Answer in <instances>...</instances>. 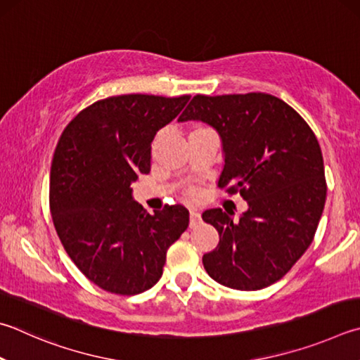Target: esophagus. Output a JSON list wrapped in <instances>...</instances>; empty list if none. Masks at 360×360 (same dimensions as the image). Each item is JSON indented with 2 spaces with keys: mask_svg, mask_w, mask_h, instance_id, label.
Segmentation results:
<instances>
[{
  "mask_svg": "<svg viewBox=\"0 0 360 360\" xmlns=\"http://www.w3.org/2000/svg\"><path fill=\"white\" fill-rule=\"evenodd\" d=\"M200 220H201V214L198 209H191V226L198 225Z\"/></svg>",
  "mask_w": 360,
  "mask_h": 360,
  "instance_id": "obj_1",
  "label": "esophagus"
}]
</instances>
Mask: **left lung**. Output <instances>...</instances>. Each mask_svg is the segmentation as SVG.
<instances>
[{
	"instance_id": "left-lung-1",
	"label": "left lung",
	"mask_w": 360,
	"mask_h": 360,
	"mask_svg": "<svg viewBox=\"0 0 360 360\" xmlns=\"http://www.w3.org/2000/svg\"><path fill=\"white\" fill-rule=\"evenodd\" d=\"M217 130L224 146L219 187L240 193L248 209L233 221L220 207L202 212L219 245L202 255L215 282L266 288L311 244L326 202L323 154L315 134L288 103L266 93L197 94L179 116Z\"/></svg>"
}]
</instances>
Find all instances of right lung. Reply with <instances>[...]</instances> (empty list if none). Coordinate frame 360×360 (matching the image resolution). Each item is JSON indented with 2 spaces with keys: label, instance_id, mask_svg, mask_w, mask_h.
<instances>
[{
  "label": "right lung",
  "instance_id": "right-lung-1",
  "mask_svg": "<svg viewBox=\"0 0 360 360\" xmlns=\"http://www.w3.org/2000/svg\"><path fill=\"white\" fill-rule=\"evenodd\" d=\"M191 96L124 94L97 101L64 129L50 169V211L84 277L121 296L159 282L167 250L188 226L181 205L154 214L130 184L151 169V143Z\"/></svg>",
  "mask_w": 360,
  "mask_h": 360
}]
</instances>
